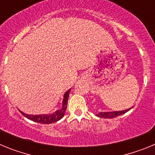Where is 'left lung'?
<instances>
[{
  "instance_id": "left-lung-1",
  "label": "left lung",
  "mask_w": 155,
  "mask_h": 155,
  "mask_svg": "<svg viewBox=\"0 0 155 155\" xmlns=\"http://www.w3.org/2000/svg\"><path fill=\"white\" fill-rule=\"evenodd\" d=\"M133 108V106L130 109H125V110L122 111H113V112H100V113H97L96 116L100 118H105V119H113L116 117V116H119L120 115H123L124 113H126L127 112Z\"/></svg>"
}]
</instances>
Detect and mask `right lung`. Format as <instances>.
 Listing matches in <instances>:
<instances>
[{
  "instance_id": "add662e5",
  "label": "right lung",
  "mask_w": 155,
  "mask_h": 155,
  "mask_svg": "<svg viewBox=\"0 0 155 155\" xmlns=\"http://www.w3.org/2000/svg\"><path fill=\"white\" fill-rule=\"evenodd\" d=\"M71 88H70L69 90L66 91L65 94L64 95V98H63L62 102V106H61V109H58V110H56L55 112H53V113H50V114H40V115H29L26 114V113H24L22 111H21L20 109H18L19 112L25 116L26 117L27 119L30 120H32L34 122H36V123H39V124H53L55 122L59 121L60 120L64 117V114H65L66 109L68 107V100L69 98V94L71 92Z\"/></svg>"
}]
</instances>
